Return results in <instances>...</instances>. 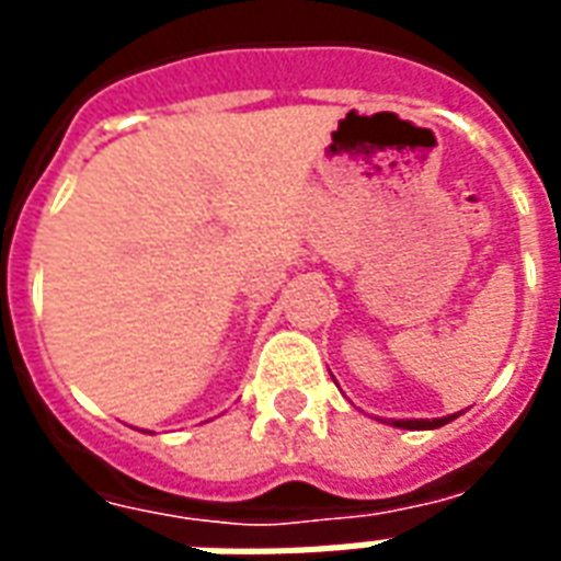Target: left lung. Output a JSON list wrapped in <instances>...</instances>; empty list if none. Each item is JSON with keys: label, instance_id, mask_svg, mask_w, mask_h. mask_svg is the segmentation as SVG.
<instances>
[{"label": "left lung", "instance_id": "1", "mask_svg": "<svg viewBox=\"0 0 561 561\" xmlns=\"http://www.w3.org/2000/svg\"><path fill=\"white\" fill-rule=\"evenodd\" d=\"M457 417V414H447V417H433V421H414V417H409V421H390V426H400V430H438V426H445V423H450Z\"/></svg>", "mask_w": 561, "mask_h": 561}]
</instances>
